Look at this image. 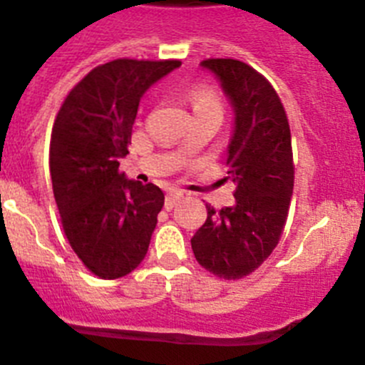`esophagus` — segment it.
<instances>
[{
	"mask_svg": "<svg viewBox=\"0 0 365 365\" xmlns=\"http://www.w3.org/2000/svg\"><path fill=\"white\" fill-rule=\"evenodd\" d=\"M183 198V192L182 190H176V189H171L169 192H167V198H165V209L171 210L173 207L176 205V203L180 202V200Z\"/></svg>",
	"mask_w": 365,
	"mask_h": 365,
	"instance_id": "34e87169",
	"label": "esophagus"
}]
</instances>
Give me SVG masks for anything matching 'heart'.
<instances>
[{
    "label": "heart",
    "instance_id": "heart-1",
    "mask_svg": "<svg viewBox=\"0 0 365 365\" xmlns=\"http://www.w3.org/2000/svg\"><path fill=\"white\" fill-rule=\"evenodd\" d=\"M187 101L192 108L194 115L205 113V111H220L221 113V98L210 86L198 84L187 91Z\"/></svg>",
    "mask_w": 365,
    "mask_h": 365
}]
</instances>
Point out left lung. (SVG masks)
Listing matches in <instances>:
<instances>
[{"label": "left lung", "mask_w": 365, "mask_h": 365, "mask_svg": "<svg viewBox=\"0 0 365 365\" xmlns=\"http://www.w3.org/2000/svg\"><path fill=\"white\" fill-rule=\"evenodd\" d=\"M234 108L227 178L236 185L232 207L207 205L194 234V257L220 279L236 281L257 270L277 247L294 192L288 117L263 75L236 59H205Z\"/></svg>", "instance_id": "1"}]
</instances>
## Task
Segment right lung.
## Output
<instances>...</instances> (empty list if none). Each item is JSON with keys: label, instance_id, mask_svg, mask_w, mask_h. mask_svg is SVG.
I'll return each instance as SVG.
<instances>
[{"label": "right lung", "instance_id": "obj_1", "mask_svg": "<svg viewBox=\"0 0 365 365\" xmlns=\"http://www.w3.org/2000/svg\"><path fill=\"white\" fill-rule=\"evenodd\" d=\"M182 61L115 59L71 88L50 138V175L64 236L84 267L101 279L135 270L148 254L163 207L155 183L125 178L140 98Z\"/></svg>", "mask_w": 365, "mask_h": 365}]
</instances>
